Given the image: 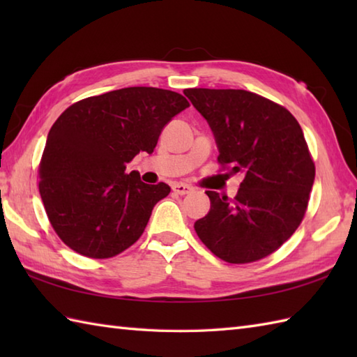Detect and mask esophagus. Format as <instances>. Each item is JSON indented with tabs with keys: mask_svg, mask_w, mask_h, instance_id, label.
Instances as JSON below:
<instances>
[{
	"mask_svg": "<svg viewBox=\"0 0 357 357\" xmlns=\"http://www.w3.org/2000/svg\"><path fill=\"white\" fill-rule=\"evenodd\" d=\"M173 192L178 193V195H188V193L193 192V187L188 185V184L176 183V184H173Z\"/></svg>",
	"mask_w": 357,
	"mask_h": 357,
	"instance_id": "esophagus-1",
	"label": "esophagus"
}]
</instances>
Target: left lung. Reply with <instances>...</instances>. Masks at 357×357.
Wrapping results in <instances>:
<instances>
[{"instance_id":"8db88e82","label":"left lung","mask_w":357,"mask_h":357,"mask_svg":"<svg viewBox=\"0 0 357 357\" xmlns=\"http://www.w3.org/2000/svg\"><path fill=\"white\" fill-rule=\"evenodd\" d=\"M184 95L213 132L219 162L244 174L233 201L206 192L210 211L195 230L225 262L259 261L305 215L314 164L302 128L287 109L247 90L187 89Z\"/></svg>"}]
</instances>
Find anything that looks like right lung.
<instances>
[{
  "instance_id": "1",
  "label": "right lung",
  "mask_w": 357,
  "mask_h": 357,
  "mask_svg": "<svg viewBox=\"0 0 357 357\" xmlns=\"http://www.w3.org/2000/svg\"><path fill=\"white\" fill-rule=\"evenodd\" d=\"M188 105L172 90L126 87L86 98L55 121L40 164V195L67 247L105 259L139 239L170 187L142 183L126 167L139 151L153 153L162 128Z\"/></svg>"
}]
</instances>
